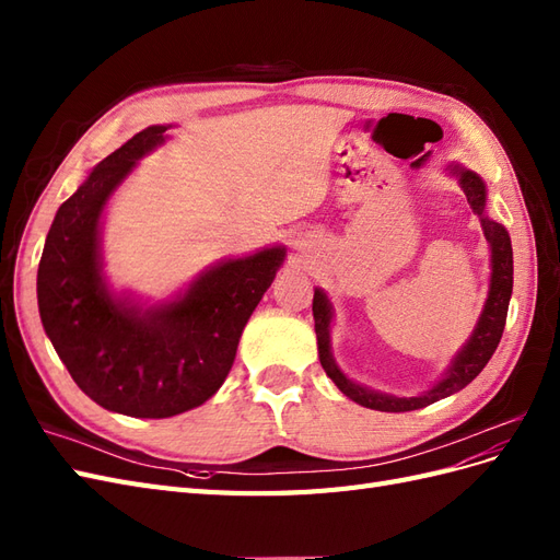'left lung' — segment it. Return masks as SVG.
Returning a JSON list of instances; mask_svg holds the SVG:
<instances>
[{
  "label": "left lung",
  "mask_w": 560,
  "mask_h": 560,
  "mask_svg": "<svg viewBox=\"0 0 560 560\" xmlns=\"http://www.w3.org/2000/svg\"><path fill=\"white\" fill-rule=\"evenodd\" d=\"M453 173L460 177L463 191L467 196V202L471 206V210L481 217L486 241L490 243V252H493V278H490V294L486 301V308L481 313L477 329H474V334L469 338V343L460 352H457V358L451 364L448 374L439 381L432 389H428V393H422L418 397H389V395L374 393V389H366L358 383L348 381L341 371L336 369V364L331 360V352H329L331 311H329L327 296L319 290H315L313 317H315V334H317V350H319L322 369L327 371V376L336 383V387L341 389L346 397L366 406V409L387 411V413H404V411L422 409V406H430L439 399L457 393V389H463L465 385H469L481 374V369L488 364L490 358H493V352L502 338L504 322H506V308H510L512 287H514V259H512L510 233L504 231V226L490 222V219L483 214L486 186L479 179V175L463 171V167H453Z\"/></svg>",
  "instance_id": "obj_1"
}]
</instances>
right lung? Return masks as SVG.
<instances>
[{
    "label": "right lung",
    "mask_w": 560,
    "mask_h": 560,
    "mask_svg": "<svg viewBox=\"0 0 560 560\" xmlns=\"http://www.w3.org/2000/svg\"><path fill=\"white\" fill-rule=\"evenodd\" d=\"M165 130L132 135L62 202L37 270L39 315L58 358L93 401L132 418H171L217 393L284 259V249L273 247L226 261L184 299L147 313L109 296L97 261L100 214Z\"/></svg>",
    "instance_id": "1"
}]
</instances>
